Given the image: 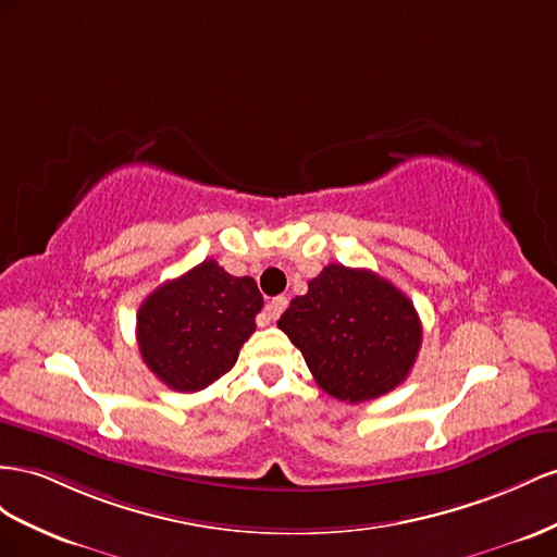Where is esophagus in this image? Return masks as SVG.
<instances>
[{
    "mask_svg": "<svg viewBox=\"0 0 557 557\" xmlns=\"http://www.w3.org/2000/svg\"><path fill=\"white\" fill-rule=\"evenodd\" d=\"M287 304H289L287 296H277V298L270 300V304L265 306V317H268V322H270V320L275 322L277 317L284 312V308H287Z\"/></svg>",
    "mask_w": 557,
    "mask_h": 557,
    "instance_id": "34e87169",
    "label": "esophagus"
}]
</instances>
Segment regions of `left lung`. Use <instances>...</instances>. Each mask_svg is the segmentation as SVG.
Masks as SVG:
<instances>
[{"label": "left lung", "instance_id": "obj_1", "mask_svg": "<svg viewBox=\"0 0 557 557\" xmlns=\"http://www.w3.org/2000/svg\"><path fill=\"white\" fill-rule=\"evenodd\" d=\"M277 326L300 349L317 385L338 401H371L399 387L422 345L410 298L367 268L329 263Z\"/></svg>", "mask_w": 557, "mask_h": 557}]
</instances>
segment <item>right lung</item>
<instances>
[{"label":"right lung","mask_w":557,"mask_h":557,"mask_svg":"<svg viewBox=\"0 0 557 557\" xmlns=\"http://www.w3.org/2000/svg\"><path fill=\"white\" fill-rule=\"evenodd\" d=\"M261 308L251 277L228 275L214 259L202 261L139 306L141 361L170 389L200 392L235 367Z\"/></svg>","instance_id":"add662e5"}]
</instances>
